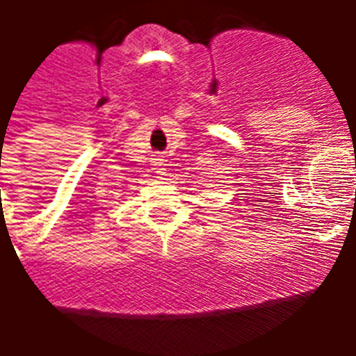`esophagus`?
<instances>
[{
	"mask_svg": "<svg viewBox=\"0 0 356 356\" xmlns=\"http://www.w3.org/2000/svg\"><path fill=\"white\" fill-rule=\"evenodd\" d=\"M156 170H159V172H156V173H164V172H162V168H156Z\"/></svg>",
	"mask_w": 356,
	"mask_h": 356,
	"instance_id": "esophagus-1",
	"label": "esophagus"
}]
</instances>
